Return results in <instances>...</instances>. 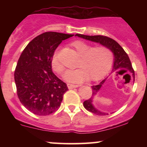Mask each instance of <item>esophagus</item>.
Masks as SVG:
<instances>
[{"mask_svg": "<svg viewBox=\"0 0 147 147\" xmlns=\"http://www.w3.org/2000/svg\"><path fill=\"white\" fill-rule=\"evenodd\" d=\"M67 86H68V88L69 89H72L74 88H77L79 86V85H75V84H67Z\"/></svg>", "mask_w": 147, "mask_h": 147, "instance_id": "34e87169", "label": "esophagus"}]
</instances>
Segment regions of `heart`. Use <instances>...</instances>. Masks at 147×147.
Here are the masks:
<instances>
[{
	"label": "heart",
	"mask_w": 147,
	"mask_h": 147,
	"mask_svg": "<svg viewBox=\"0 0 147 147\" xmlns=\"http://www.w3.org/2000/svg\"><path fill=\"white\" fill-rule=\"evenodd\" d=\"M71 45L81 58L77 64V69L69 70L65 79L70 82L79 83L88 78L90 80H98L104 77L112 66L113 54L110 48L104 45L92 47L83 41H75ZM52 68L59 75H63L65 66L59 57V52L54 54L51 60Z\"/></svg>",
	"instance_id": "1"
}]
</instances>
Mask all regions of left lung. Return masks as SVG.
I'll list each match as a JSON object with an SVG mask.
<instances>
[{"mask_svg":"<svg viewBox=\"0 0 147 147\" xmlns=\"http://www.w3.org/2000/svg\"><path fill=\"white\" fill-rule=\"evenodd\" d=\"M76 36L79 37H82V38H85V39L89 40V41L97 42V43H99L104 46L108 47L110 48L111 51L113 52L115 55L114 59V65H113V70L115 71L117 70H119V69L126 68L129 70L130 72H132L133 78L135 79V71L133 70L132 67V64H131V61L126 52L124 51L121 45L115 41L113 38H109V37L101 36V35H96V36H87V35L80 34H77ZM106 79H104L102 82L97 85L92 86V95L90 98H89L87 100L84 101V106L87 111H90V112L92 113L97 115H109V113H102L101 111H97V109H95L92 104V97H94L96 95L97 92H98L100 88L102 87V84L104 83Z\"/></svg>","mask_w":147,"mask_h":147,"instance_id":"left-lung-1","label":"left lung"}]
</instances>
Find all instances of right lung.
<instances>
[{
    "mask_svg": "<svg viewBox=\"0 0 147 147\" xmlns=\"http://www.w3.org/2000/svg\"><path fill=\"white\" fill-rule=\"evenodd\" d=\"M73 34L48 32L28 43L18 59L14 71L20 102L32 113L46 116L60 107L66 84L52 72L51 60L59 45Z\"/></svg>",
    "mask_w": 147,
    "mask_h": 147,
    "instance_id": "add662e5",
    "label": "right lung"
}]
</instances>
